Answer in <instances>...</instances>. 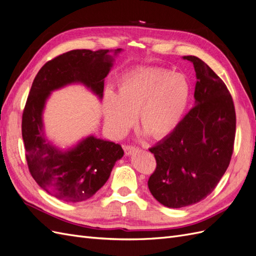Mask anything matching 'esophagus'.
I'll return each mask as SVG.
<instances>
[{
	"instance_id": "esophagus-1",
	"label": "esophagus",
	"mask_w": 256,
	"mask_h": 256,
	"mask_svg": "<svg viewBox=\"0 0 256 256\" xmlns=\"http://www.w3.org/2000/svg\"><path fill=\"white\" fill-rule=\"evenodd\" d=\"M138 150V147L134 146V145H124V150H125L126 154H131L134 152H136Z\"/></svg>"
}]
</instances>
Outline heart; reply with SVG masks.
Listing matches in <instances>:
<instances>
[{"label": "heart", "mask_w": 256, "mask_h": 256, "mask_svg": "<svg viewBox=\"0 0 256 256\" xmlns=\"http://www.w3.org/2000/svg\"><path fill=\"white\" fill-rule=\"evenodd\" d=\"M190 85L182 74L160 68H138L118 82V92L108 90L104 115L110 132L120 138L127 132L136 114L138 124L154 138L171 134L188 104Z\"/></svg>", "instance_id": "1"}]
</instances>
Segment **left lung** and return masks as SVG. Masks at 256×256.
Listing matches in <instances>:
<instances>
[{"label": "left lung", "mask_w": 256, "mask_h": 256, "mask_svg": "<svg viewBox=\"0 0 256 256\" xmlns=\"http://www.w3.org/2000/svg\"><path fill=\"white\" fill-rule=\"evenodd\" d=\"M194 66V106L150 152L157 166L148 188L158 202L182 208L204 200L228 168L236 131L235 106L226 85L206 63L184 56Z\"/></svg>", "instance_id": "8db88e82"}]
</instances>
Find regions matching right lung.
<instances>
[{
	"instance_id": "right-lung-1",
	"label": "right lung",
	"mask_w": 256,
	"mask_h": 256,
	"mask_svg": "<svg viewBox=\"0 0 256 256\" xmlns=\"http://www.w3.org/2000/svg\"><path fill=\"white\" fill-rule=\"evenodd\" d=\"M122 49L114 50V56ZM109 50H72L47 62L38 72L22 114V138L30 175L49 194L66 202L92 196L109 180L115 162L124 156L120 144L94 136L65 152L44 134L42 112L50 94L81 83L102 99L104 78L113 66Z\"/></svg>"
}]
</instances>
